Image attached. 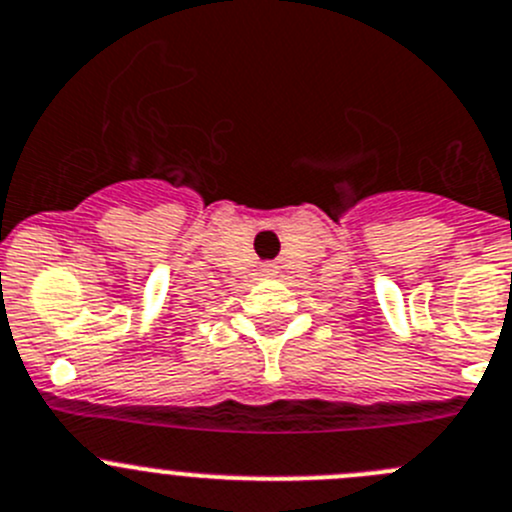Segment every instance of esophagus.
<instances>
[{
  "instance_id": "1",
  "label": "esophagus",
  "mask_w": 512,
  "mask_h": 512,
  "mask_svg": "<svg viewBox=\"0 0 512 512\" xmlns=\"http://www.w3.org/2000/svg\"><path fill=\"white\" fill-rule=\"evenodd\" d=\"M262 272H265V278H272V275H275V267H262Z\"/></svg>"
}]
</instances>
